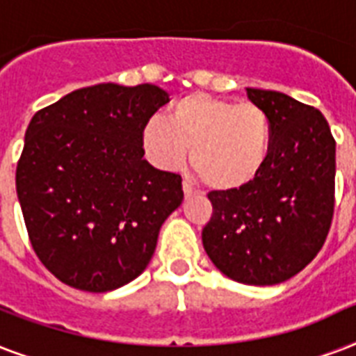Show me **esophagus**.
<instances>
[{"label": "esophagus", "mask_w": 356, "mask_h": 356, "mask_svg": "<svg viewBox=\"0 0 356 356\" xmlns=\"http://www.w3.org/2000/svg\"><path fill=\"white\" fill-rule=\"evenodd\" d=\"M183 192H184V197H192V195H195V190L192 188L186 181L183 183Z\"/></svg>", "instance_id": "34e87169"}]
</instances>
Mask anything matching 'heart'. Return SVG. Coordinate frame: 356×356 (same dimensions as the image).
Returning <instances> with one entry per match:
<instances>
[{"label":"heart","mask_w":356,"mask_h":356,"mask_svg":"<svg viewBox=\"0 0 356 356\" xmlns=\"http://www.w3.org/2000/svg\"><path fill=\"white\" fill-rule=\"evenodd\" d=\"M144 149L162 170L186 159L201 181L214 190H238L253 183L271 151V122L257 103L190 94L170 111L168 122L151 118L142 131Z\"/></svg>","instance_id":"heart-1"}]
</instances>
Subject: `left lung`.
<instances>
[{"label": "left lung", "instance_id": "left-lung-1", "mask_svg": "<svg viewBox=\"0 0 356 356\" xmlns=\"http://www.w3.org/2000/svg\"><path fill=\"white\" fill-rule=\"evenodd\" d=\"M271 122V151L253 183L212 190L203 248L223 275L270 286L310 264L334 212L337 142L318 108L275 90L248 88Z\"/></svg>", "mask_w": 356, "mask_h": 356}]
</instances>
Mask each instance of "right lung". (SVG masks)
I'll use <instances>...</instances> for the list:
<instances>
[{"label":"right lung","instance_id":"1","mask_svg":"<svg viewBox=\"0 0 356 356\" xmlns=\"http://www.w3.org/2000/svg\"><path fill=\"white\" fill-rule=\"evenodd\" d=\"M170 102L155 85L86 86L40 108L25 131L16 192L31 245L58 281L108 292L145 270L181 175L144 159L142 131Z\"/></svg>","mask_w":356,"mask_h":356}]
</instances>
